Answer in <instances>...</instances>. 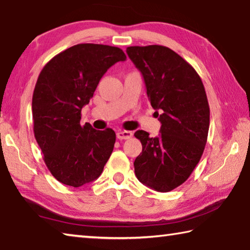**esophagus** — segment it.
<instances>
[{
	"label": "esophagus",
	"instance_id": "obj_1",
	"mask_svg": "<svg viewBox=\"0 0 250 250\" xmlns=\"http://www.w3.org/2000/svg\"><path fill=\"white\" fill-rule=\"evenodd\" d=\"M133 136L132 132H128V130H118L116 133V137L122 141V139H128Z\"/></svg>",
	"mask_w": 250,
	"mask_h": 250
}]
</instances>
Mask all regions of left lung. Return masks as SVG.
<instances>
[{"label":"left lung","mask_w":250,"mask_h":250,"mask_svg":"<svg viewBox=\"0 0 250 250\" xmlns=\"http://www.w3.org/2000/svg\"><path fill=\"white\" fill-rule=\"evenodd\" d=\"M126 52L141 71L161 123L157 137L135 133L143 145L135 174L150 189L169 192L190 177L202 157L209 127L207 93L194 68L170 48L133 46Z\"/></svg>","instance_id":"1"}]
</instances>
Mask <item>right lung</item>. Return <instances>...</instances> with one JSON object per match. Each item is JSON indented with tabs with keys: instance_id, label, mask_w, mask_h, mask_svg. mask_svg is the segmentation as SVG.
<instances>
[{
	"instance_id": "obj_1",
	"label": "right lung",
	"mask_w": 250,
	"mask_h": 250,
	"mask_svg": "<svg viewBox=\"0 0 250 250\" xmlns=\"http://www.w3.org/2000/svg\"><path fill=\"white\" fill-rule=\"evenodd\" d=\"M125 60L117 47L79 43L55 56L39 73L32 103L35 138L47 168L65 186L96 180L112 154L115 132L81 125V109L107 69Z\"/></svg>"
}]
</instances>
